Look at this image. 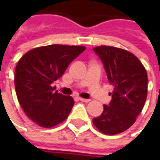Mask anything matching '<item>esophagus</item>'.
Wrapping results in <instances>:
<instances>
[{"mask_svg":"<svg viewBox=\"0 0 160 160\" xmlns=\"http://www.w3.org/2000/svg\"><path fill=\"white\" fill-rule=\"evenodd\" d=\"M78 99H79V101H81V102H90V100H88V99H83V98H81V97H79Z\"/></svg>","mask_w":160,"mask_h":160,"instance_id":"1","label":"esophagus"}]
</instances>
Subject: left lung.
Listing matches in <instances>:
<instances>
[{
	"label": "left lung",
	"instance_id": "obj_1",
	"mask_svg": "<svg viewBox=\"0 0 160 160\" xmlns=\"http://www.w3.org/2000/svg\"><path fill=\"white\" fill-rule=\"evenodd\" d=\"M104 64L114 91L109 105L92 119L102 133L114 135L125 132L136 121L147 99L148 77L144 66L132 52L113 46L93 48Z\"/></svg>",
	"mask_w": 160,
	"mask_h": 160
}]
</instances>
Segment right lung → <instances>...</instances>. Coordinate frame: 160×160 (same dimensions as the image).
Returning <instances> with one entry per match:
<instances>
[{"mask_svg": "<svg viewBox=\"0 0 160 160\" xmlns=\"http://www.w3.org/2000/svg\"><path fill=\"white\" fill-rule=\"evenodd\" d=\"M84 50V46L52 44L34 48L18 60L14 77L18 101L39 126L53 127L68 117L73 98L58 93L52 83Z\"/></svg>", "mask_w": 160, "mask_h": 160, "instance_id": "1", "label": "right lung"}]
</instances>
